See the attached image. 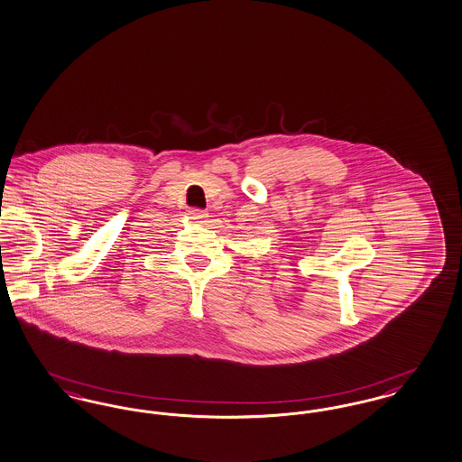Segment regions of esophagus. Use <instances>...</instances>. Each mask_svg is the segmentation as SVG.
<instances>
[{
  "mask_svg": "<svg viewBox=\"0 0 462 462\" xmlns=\"http://www.w3.org/2000/svg\"><path fill=\"white\" fill-rule=\"evenodd\" d=\"M188 214L191 216V219L196 220H203L207 216H208V214H207L205 210H201V208H189V210H188Z\"/></svg>",
  "mask_w": 462,
  "mask_h": 462,
  "instance_id": "34e87169",
  "label": "esophagus"
}]
</instances>
